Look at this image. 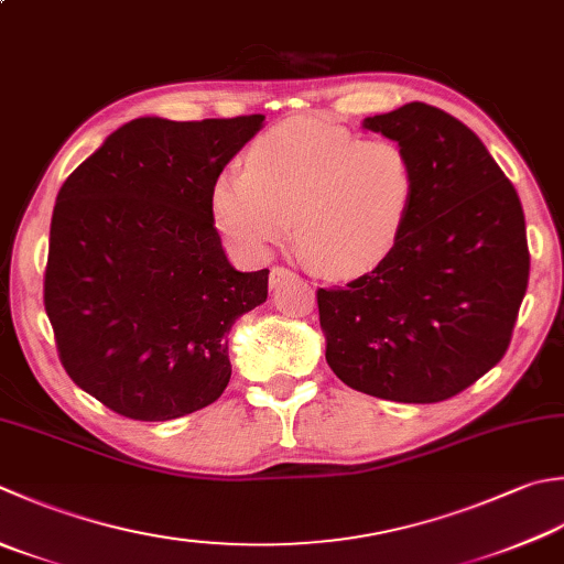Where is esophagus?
<instances>
[{"label":"esophagus","mask_w":564,"mask_h":564,"mask_svg":"<svg viewBox=\"0 0 564 564\" xmlns=\"http://www.w3.org/2000/svg\"><path fill=\"white\" fill-rule=\"evenodd\" d=\"M293 279H295L293 271L283 269V267H273V269H271L269 283H271V289H281V285H289Z\"/></svg>","instance_id":"obj_1"}]
</instances>
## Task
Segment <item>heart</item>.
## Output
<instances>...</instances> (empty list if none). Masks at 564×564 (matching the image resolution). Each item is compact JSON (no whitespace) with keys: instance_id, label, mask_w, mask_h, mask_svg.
<instances>
[{"instance_id":"b5f03b06","label":"heart","mask_w":564,"mask_h":564,"mask_svg":"<svg viewBox=\"0 0 564 564\" xmlns=\"http://www.w3.org/2000/svg\"><path fill=\"white\" fill-rule=\"evenodd\" d=\"M417 197V171L399 141L359 139L333 121L297 117L253 141L247 169L213 183L217 229L263 257L293 227L325 275H361L399 245Z\"/></svg>"}]
</instances>
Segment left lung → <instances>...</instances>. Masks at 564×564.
I'll list each match as a JSON object with an SVG mask.
<instances>
[{"label":"left lung","mask_w":564,"mask_h":564,"mask_svg":"<svg viewBox=\"0 0 564 564\" xmlns=\"http://www.w3.org/2000/svg\"><path fill=\"white\" fill-rule=\"evenodd\" d=\"M417 171L413 215L377 269L319 289L329 369L355 391L437 403L501 361L531 253L516 187L474 131L425 102L361 121Z\"/></svg>","instance_id":"left-lung-1"}]
</instances>
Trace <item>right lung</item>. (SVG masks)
I'll list each match as a JSON object with an SVG mask.
<instances>
[{
    "mask_svg": "<svg viewBox=\"0 0 564 564\" xmlns=\"http://www.w3.org/2000/svg\"><path fill=\"white\" fill-rule=\"evenodd\" d=\"M263 119H131L55 197L43 283L55 345L119 415L173 421L227 389V335L267 303L269 269L231 267L209 197Z\"/></svg>",
    "mask_w": 564,
    "mask_h": 564,
    "instance_id": "obj_1",
    "label": "right lung"
}]
</instances>
